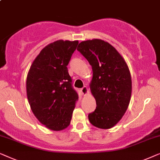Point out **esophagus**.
Here are the masks:
<instances>
[{"label":"esophagus","instance_id":"1","mask_svg":"<svg viewBox=\"0 0 160 160\" xmlns=\"http://www.w3.org/2000/svg\"><path fill=\"white\" fill-rule=\"evenodd\" d=\"M81 92H82V95H83V96H86V95L88 94V87H87V86H84L83 88H81Z\"/></svg>","mask_w":160,"mask_h":160}]
</instances>
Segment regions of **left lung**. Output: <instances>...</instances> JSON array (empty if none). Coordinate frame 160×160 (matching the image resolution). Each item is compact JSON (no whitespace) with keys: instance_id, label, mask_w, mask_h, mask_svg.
Returning <instances> with one entry per match:
<instances>
[{"instance_id":"obj_1","label":"left lung","mask_w":160,"mask_h":160,"mask_svg":"<svg viewBox=\"0 0 160 160\" xmlns=\"http://www.w3.org/2000/svg\"><path fill=\"white\" fill-rule=\"evenodd\" d=\"M92 67L91 92L97 108L88 115L91 123L110 129L127 111L132 94V78L126 61L116 49L99 39L83 41L77 49Z\"/></svg>"}]
</instances>
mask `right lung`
<instances>
[{
	"mask_svg": "<svg viewBox=\"0 0 160 160\" xmlns=\"http://www.w3.org/2000/svg\"><path fill=\"white\" fill-rule=\"evenodd\" d=\"M79 43L58 40L34 59L26 79L31 109L40 123L53 131L69 126L78 95L72 86L67 66Z\"/></svg>",
	"mask_w": 160,
	"mask_h": 160,
	"instance_id": "obj_1",
	"label": "right lung"
}]
</instances>
